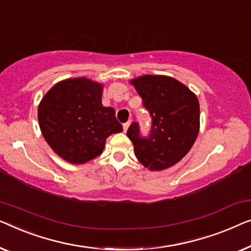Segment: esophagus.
Segmentation results:
<instances>
[{
  "label": "esophagus",
  "mask_w": 251,
  "mask_h": 251,
  "mask_svg": "<svg viewBox=\"0 0 251 251\" xmlns=\"http://www.w3.org/2000/svg\"><path fill=\"white\" fill-rule=\"evenodd\" d=\"M130 123H132V121H128L127 123H125L124 125H123V128H124V132H127V129H128Z\"/></svg>",
  "instance_id": "esophagus-1"
}]
</instances>
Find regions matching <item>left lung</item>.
<instances>
[{
    "mask_svg": "<svg viewBox=\"0 0 251 251\" xmlns=\"http://www.w3.org/2000/svg\"><path fill=\"white\" fill-rule=\"evenodd\" d=\"M151 116L150 133L142 136L139 123L127 129L135 156L150 171H162L189 152L199 133L198 98L173 77L146 75L130 80Z\"/></svg>",
    "mask_w": 251,
    "mask_h": 251,
    "instance_id": "8db88e82",
    "label": "left lung"
}]
</instances>
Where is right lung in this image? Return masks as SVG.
I'll use <instances>...</instances> for the list:
<instances>
[{"label":"right lung","mask_w":251,"mask_h":251,"mask_svg":"<svg viewBox=\"0 0 251 251\" xmlns=\"http://www.w3.org/2000/svg\"><path fill=\"white\" fill-rule=\"evenodd\" d=\"M102 85L85 77L56 83L38 105V123L54 152L72 164H85L102 153L105 140L121 133L115 109L103 107Z\"/></svg>","instance_id":"right-lung-1"}]
</instances>
